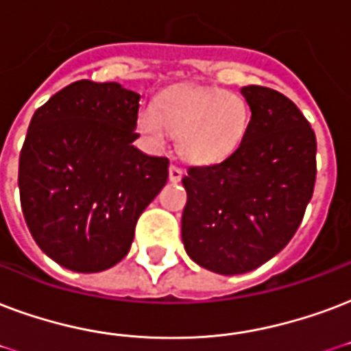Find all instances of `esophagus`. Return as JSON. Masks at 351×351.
I'll return each mask as SVG.
<instances>
[{
  "mask_svg": "<svg viewBox=\"0 0 351 351\" xmlns=\"http://www.w3.org/2000/svg\"><path fill=\"white\" fill-rule=\"evenodd\" d=\"M184 176V169H180L178 165H171L169 167V180L171 182H180Z\"/></svg>",
  "mask_w": 351,
  "mask_h": 351,
  "instance_id": "obj_1",
  "label": "esophagus"
}]
</instances>
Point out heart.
<instances>
[{
    "instance_id": "b5f03b06",
    "label": "heart",
    "mask_w": 351,
    "mask_h": 351,
    "mask_svg": "<svg viewBox=\"0 0 351 351\" xmlns=\"http://www.w3.org/2000/svg\"><path fill=\"white\" fill-rule=\"evenodd\" d=\"M250 125L245 99L221 88H178L138 114V130L152 147L165 143V130L189 164L213 165L241 147Z\"/></svg>"
}]
</instances>
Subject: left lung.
I'll return each mask as SVG.
<instances>
[{
	"instance_id": "left-lung-1",
	"label": "left lung",
	"mask_w": 351,
	"mask_h": 351,
	"mask_svg": "<svg viewBox=\"0 0 351 351\" xmlns=\"http://www.w3.org/2000/svg\"><path fill=\"white\" fill-rule=\"evenodd\" d=\"M252 117L237 151L189 167L182 241L208 271L234 276L282 252L300 226L317 178V138L298 106L265 86H243Z\"/></svg>"
}]
</instances>
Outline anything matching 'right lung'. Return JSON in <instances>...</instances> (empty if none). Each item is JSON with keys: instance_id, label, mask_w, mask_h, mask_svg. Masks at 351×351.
<instances>
[{"instance_id": "obj_1", "label": "right lung", "mask_w": 351, "mask_h": 351, "mask_svg": "<svg viewBox=\"0 0 351 351\" xmlns=\"http://www.w3.org/2000/svg\"><path fill=\"white\" fill-rule=\"evenodd\" d=\"M140 93L77 80L34 112L20 152L23 217L42 250L75 272H101L130 250L134 228L167 182L169 160L132 145Z\"/></svg>"}]
</instances>
